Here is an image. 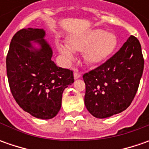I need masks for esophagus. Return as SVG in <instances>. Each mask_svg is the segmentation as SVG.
Wrapping results in <instances>:
<instances>
[{
  "label": "esophagus",
  "instance_id": "obj_1",
  "mask_svg": "<svg viewBox=\"0 0 149 149\" xmlns=\"http://www.w3.org/2000/svg\"><path fill=\"white\" fill-rule=\"evenodd\" d=\"M74 79H79V78L81 77V74L79 73V72L75 71L74 73Z\"/></svg>",
  "mask_w": 149,
  "mask_h": 149
}]
</instances>
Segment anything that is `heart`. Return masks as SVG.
Instances as JSON below:
<instances>
[{"label":"heart","mask_w":149,"mask_h":149,"mask_svg":"<svg viewBox=\"0 0 149 149\" xmlns=\"http://www.w3.org/2000/svg\"><path fill=\"white\" fill-rule=\"evenodd\" d=\"M116 36L101 29H93L68 38L67 45H58V49L68 60H74V52H82L84 61L89 65L104 62L117 48Z\"/></svg>","instance_id":"obj_1"}]
</instances>
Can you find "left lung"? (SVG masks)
Here are the masks:
<instances>
[{
    "mask_svg": "<svg viewBox=\"0 0 149 149\" xmlns=\"http://www.w3.org/2000/svg\"><path fill=\"white\" fill-rule=\"evenodd\" d=\"M143 66L140 43L131 36L117 53L83 75L88 111L104 118L125 110L138 91Z\"/></svg>",
    "mask_w": 149,
    "mask_h": 149,
    "instance_id": "obj_1",
    "label": "left lung"
}]
</instances>
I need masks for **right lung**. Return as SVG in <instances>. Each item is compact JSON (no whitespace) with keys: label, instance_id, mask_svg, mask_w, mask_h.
Wrapping results in <instances>:
<instances>
[{"label":"right lung","instance_id":"1","mask_svg":"<svg viewBox=\"0 0 149 149\" xmlns=\"http://www.w3.org/2000/svg\"><path fill=\"white\" fill-rule=\"evenodd\" d=\"M43 29L27 28L12 38L6 56V73L11 94L20 108L32 116L49 119L61 108L62 94L74 83L73 71L52 61V49ZM31 41L40 45L36 49Z\"/></svg>","mask_w":149,"mask_h":149}]
</instances>
